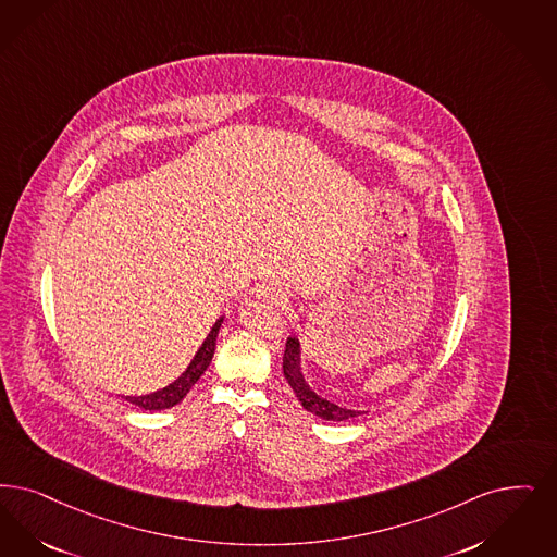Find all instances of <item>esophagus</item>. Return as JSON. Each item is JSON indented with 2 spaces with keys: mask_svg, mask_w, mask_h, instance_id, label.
Here are the masks:
<instances>
[{
  "mask_svg": "<svg viewBox=\"0 0 557 557\" xmlns=\"http://www.w3.org/2000/svg\"><path fill=\"white\" fill-rule=\"evenodd\" d=\"M259 296L265 298V300H269V302L275 305V307H284V305L288 302L286 292H282L280 288H271V286H263V288L259 289Z\"/></svg>",
  "mask_w": 557,
  "mask_h": 557,
  "instance_id": "obj_1",
  "label": "esophagus"
}]
</instances>
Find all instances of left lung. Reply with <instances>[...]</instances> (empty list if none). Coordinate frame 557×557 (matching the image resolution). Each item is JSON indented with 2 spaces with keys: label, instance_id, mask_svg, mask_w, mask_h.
Wrapping results in <instances>:
<instances>
[{
  "label": "left lung",
  "instance_id": "8db88e82",
  "mask_svg": "<svg viewBox=\"0 0 557 557\" xmlns=\"http://www.w3.org/2000/svg\"><path fill=\"white\" fill-rule=\"evenodd\" d=\"M300 342L298 337H288L286 342V352H284V377L288 379L289 387L294 389L296 398L302 404L305 410L312 412L314 417L323 421H348L355 419L358 414H364L360 410H352L346 406H337L334 401L319 396L311 385L305 379L302 371V357H300Z\"/></svg>",
  "mask_w": 557,
  "mask_h": 557
}]
</instances>
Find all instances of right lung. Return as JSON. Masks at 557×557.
Wrapping results in <instances>:
<instances>
[{
	"label": "right lung",
	"mask_w": 557,
	"mask_h": 557,
	"mask_svg": "<svg viewBox=\"0 0 557 557\" xmlns=\"http://www.w3.org/2000/svg\"><path fill=\"white\" fill-rule=\"evenodd\" d=\"M223 317L215 321V325L211 327L209 335L205 337V342L200 344L199 350L195 358L190 360V364L186 367V371L180 375L176 381H172L170 385H165L163 389H157L153 394L147 396H124V400L131 401L134 406L143 408V410H165L176 406L178 401L184 400V396L190 392V387L199 381L200 375L207 371L213 352H215V342H218V334L222 327Z\"/></svg>",
	"instance_id": "add662e5"
}]
</instances>
